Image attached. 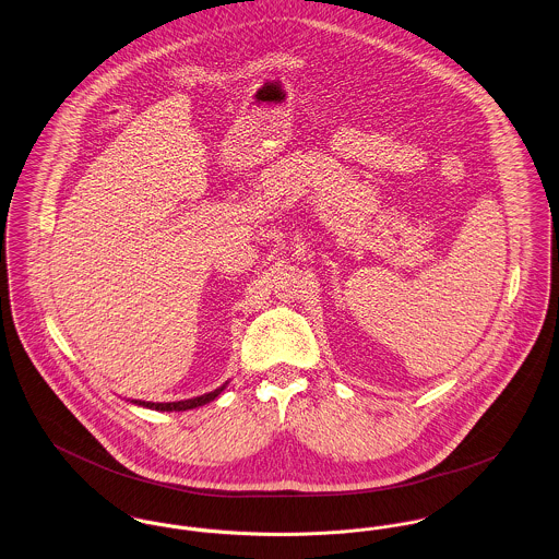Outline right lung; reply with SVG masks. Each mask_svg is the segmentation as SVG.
Returning <instances> with one entry per match:
<instances>
[{
    "instance_id": "obj_1",
    "label": "right lung",
    "mask_w": 559,
    "mask_h": 559,
    "mask_svg": "<svg viewBox=\"0 0 559 559\" xmlns=\"http://www.w3.org/2000/svg\"><path fill=\"white\" fill-rule=\"evenodd\" d=\"M225 385L218 386V389L211 391V393H204V395H198V397H191V400H180V402H142V400H131V402L138 404V406L153 408V411H168V413H173V411H189V408H198V406H204V404L213 402L216 395L225 389Z\"/></svg>"
}]
</instances>
